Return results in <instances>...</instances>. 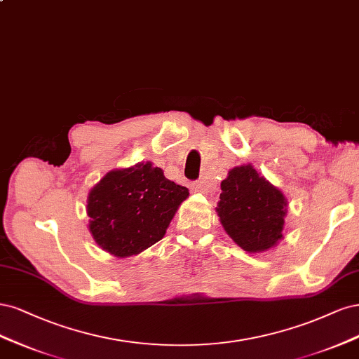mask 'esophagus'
Instances as JSON below:
<instances>
[{
    "label": "esophagus",
    "instance_id": "obj_1",
    "mask_svg": "<svg viewBox=\"0 0 359 359\" xmlns=\"http://www.w3.org/2000/svg\"><path fill=\"white\" fill-rule=\"evenodd\" d=\"M192 189H194L195 192H201V194H207V192H209V189H207V187H205L203 180L194 182V183H192Z\"/></svg>",
    "mask_w": 359,
    "mask_h": 359
}]
</instances>
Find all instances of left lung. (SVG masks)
Segmentation results:
<instances>
[{
    "label": "left lung",
    "instance_id": "8db88e82",
    "mask_svg": "<svg viewBox=\"0 0 359 359\" xmlns=\"http://www.w3.org/2000/svg\"><path fill=\"white\" fill-rule=\"evenodd\" d=\"M216 213L226 234L249 253L267 252L283 238L287 200L250 164L228 171Z\"/></svg>",
    "mask_w": 359,
    "mask_h": 359
}]
</instances>
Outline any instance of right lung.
I'll use <instances>...</instances> for the list:
<instances>
[{
	"instance_id": "obj_1",
	"label": "right lung",
	"mask_w": 359,
	"mask_h": 359,
	"mask_svg": "<svg viewBox=\"0 0 359 359\" xmlns=\"http://www.w3.org/2000/svg\"><path fill=\"white\" fill-rule=\"evenodd\" d=\"M188 196V188L168 180L150 161L114 168L88 194V228L110 255H138L165 236Z\"/></svg>"
}]
</instances>
